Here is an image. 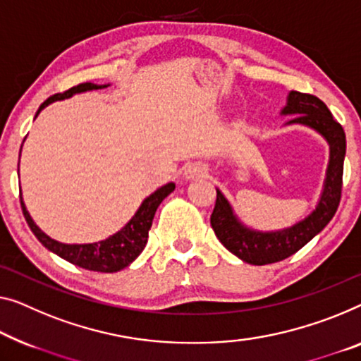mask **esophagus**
Wrapping results in <instances>:
<instances>
[{"mask_svg":"<svg viewBox=\"0 0 361 361\" xmlns=\"http://www.w3.org/2000/svg\"><path fill=\"white\" fill-rule=\"evenodd\" d=\"M206 175V166L201 164H192L188 165L185 170V176L188 180H195V178H201V176Z\"/></svg>","mask_w":361,"mask_h":361,"instance_id":"1","label":"esophagus"}]
</instances>
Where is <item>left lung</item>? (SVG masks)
<instances>
[{"instance_id": "8db88e82", "label": "left lung", "mask_w": 361, "mask_h": 361, "mask_svg": "<svg viewBox=\"0 0 361 361\" xmlns=\"http://www.w3.org/2000/svg\"><path fill=\"white\" fill-rule=\"evenodd\" d=\"M282 115H293L288 121L290 125L297 123L310 126L326 139L331 150L329 165L326 171L324 190L314 211L301 222L277 232H256L245 227L233 214L230 202L217 190V199L211 215L214 232L225 248L252 266L272 264L295 255L331 222L341 202L343 159L347 147L343 128L334 120L324 102L297 90L288 94Z\"/></svg>"}]
</instances>
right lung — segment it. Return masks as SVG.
<instances>
[{
	"label": "right lung",
	"instance_id": "obj_1",
	"mask_svg": "<svg viewBox=\"0 0 361 361\" xmlns=\"http://www.w3.org/2000/svg\"><path fill=\"white\" fill-rule=\"evenodd\" d=\"M104 87H109V84L99 85L92 82H84V84L76 85V87H71L63 94L51 95L50 99H47L40 105L37 115H39L47 105H50L51 102L68 99V97L79 92H87V90H97ZM173 190H175V183H169V185L159 188L157 191L144 199L142 204L137 209V212L133 215V219L129 220L125 227L118 230L115 235L109 236L106 240L97 241V243H87V245H66L50 238V236L43 233L42 230L37 227L34 220H32L30 214L27 212L25 209L23 196H20V206H23L24 217L27 220V224H29L30 230L34 232L37 240H39L45 248L53 251L55 255L63 257V259H66L68 262H71V264L87 269V271L118 272L131 264V262L141 255L142 250L146 248L149 230L152 227L155 211H157L160 202H162Z\"/></svg>",
	"mask_w": 361,
	"mask_h": 361
}]
</instances>
